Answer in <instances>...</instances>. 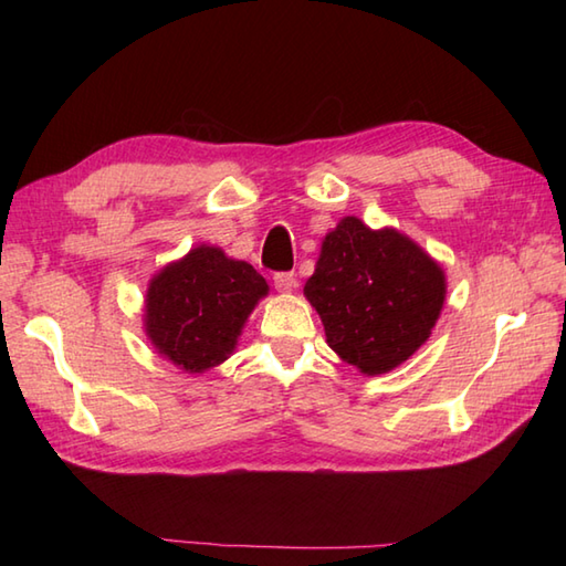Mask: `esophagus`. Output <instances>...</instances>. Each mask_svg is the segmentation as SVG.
<instances>
[{"label":"esophagus","mask_w":566,"mask_h":566,"mask_svg":"<svg viewBox=\"0 0 566 566\" xmlns=\"http://www.w3.org/2000/svg\"><path fill=\"white\" fill-rule=\"evenodd\" d=\"M274 286H276V292H292L296 286V274L294 272H276Z\"/></svg>","instance_id":"34e87169"}]
</instances>
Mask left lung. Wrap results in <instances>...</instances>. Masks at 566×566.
Instances as JSON below:
<instances>
[{"label": "left lung", "mask_w": 566, "mask_h": 566, "mask_svg": "<svg viewBox=\"0 0 566 566\" xmlns=\"http://www.w3.org/2000/svg\"><path fill=\"white\" fill-rule=\"evenodd\" d=\"M304 296L318 311L331 350L377 377L403 365L430 338L448 276L413 238L345 216L323 238Z\"/></svg>", "instance_id": "left-lung-1"}]
</instances>
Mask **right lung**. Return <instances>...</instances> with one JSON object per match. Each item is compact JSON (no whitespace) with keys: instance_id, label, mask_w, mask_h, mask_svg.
<instances>
[{"instance_id":"right-lung-1","label":"right lung","mask_w":566,"mask_h":566,"mask_svg":"<svg viewBox=\"0 0 566 566\" xmlns=\"http://www.w3.org/2000/svg\"><path fill=\"white\" fill-rule=\"evenodd\" d=\"M268 294V282L252 264L201 243L150 276L143 331L167 363L203 375L233 355L250 314Z\"/></svg>"}]
</instances>
